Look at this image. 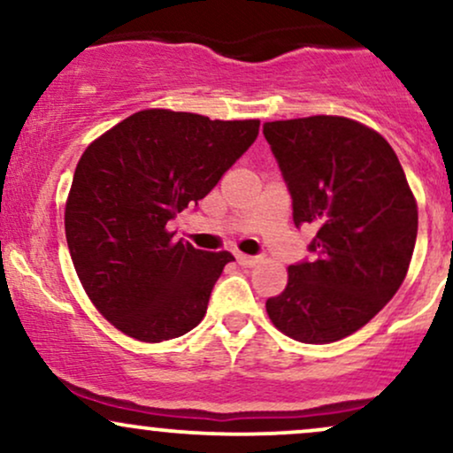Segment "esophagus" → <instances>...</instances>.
Wrapping results in <instances>:
<instances>
[{
    "instance_id": "esophagus-1",
    "label": "esophagus",
    "mask_w": 453,
    "mask_h": 453,
    "mask_svg": "<svg viewBox=\"0 0 453 453\" xmlns=\"http://www.w3.org/2000/svg\"><path fill=\"white\" fill-rule=\"evenodd\" d=\"M236 262L241 264L242 268H253L259 264V257H253V256H244V253H236Z\"/></svg>"
}]
</instances>
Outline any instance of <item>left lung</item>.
I'll return each mask as SVG.
<instances>
[{
	"label": "left lung",
	"instance_id": "obj_1",
	"mask_svg": "<svg viewBox=\"0 0 453 453\" xmlns=\"http://www.w3.org/2000/svg\"><path fill=\"white\" fill-rule=\"evenodd\" d=\"M292 194L294 223L317 230L313 262L288 268L266 313L289 339L326 345L366 326L403 285L418 202L381 134L347 117L264 123Z\"/></svg>",
	"mask_w": 453,
	"mask_h": 453
}]
</instances>
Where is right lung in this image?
I'll list each match as a JSON object with an SVG mask.
<instances>
[{"instance_id":"obj_1","label":"right lung","mask_w":453,"mask_h":453,"mask_svg":"<svg viewBox=\"0 0 453 453\" xmlns=\"http://www.w3.org/2000/svg\"><path fill=\"white\" fill-rule=\"evenodd\" d=\"M257 132V119L149 108L81 155L65 200L67 249L93 306L123 334L161 342L204 319L234 256L174 241L165 226L219 183Z\"/></svg>"}]
</instances>
